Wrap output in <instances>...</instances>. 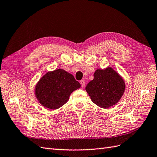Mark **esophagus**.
Here are the masks:
<instances>
[{
	"instance_id": "1",
	"label": "esophagus",
	"mask_w": 157,
	"mask_h": 157,
	"mask_svg": "<svg viewBox=\"0 0 157 157\" xmlns=\"http://www.w3.org/2000/svg\"><path fill=\"white\" fill-rule=\"evenodd\" d=\"M80 83H81L82 87H85V82L83 81V80H82V81H80Z\"/></svg>"
}]
</instances>
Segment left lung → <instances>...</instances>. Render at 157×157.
I'll use <instances>...</instances> for the list:
<instances>
[{
	"label": "left lung",
	"mask_w": 157,
	"mask_h": 157,
	"mask_svg": "<svg viewBox=\"0 0 157 157\" xmlns=\"http://www.w3.org/2000/svg\"><path fill=\"white\" fill-rule=\"evenodd\" d=\"M94 79L86 87L91 100L98 106L108 108L117 104L124 93V80L111 67L98 69Z\"/></svg>",
	"instance_id": "8db88e82"
}]
</instances>
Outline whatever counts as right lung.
<instances>
[{
  "instance_id": "1",
  "label": "right lung",
  "mask_w": 157,
  "mask_h": 157,
  "mask_svg": "<svg viewBox=\"0 0 157 157\" xmlns=\"http://www.w3.org/2000/svg\"><path fill=\"white\" fill-rule=\"evenodd\" d=\"M81 87L74 75L62 69L47 72L36 83L35 95L43 107L56 110L67 102L71 94Z\"/></svg>"
}]
</instances>
